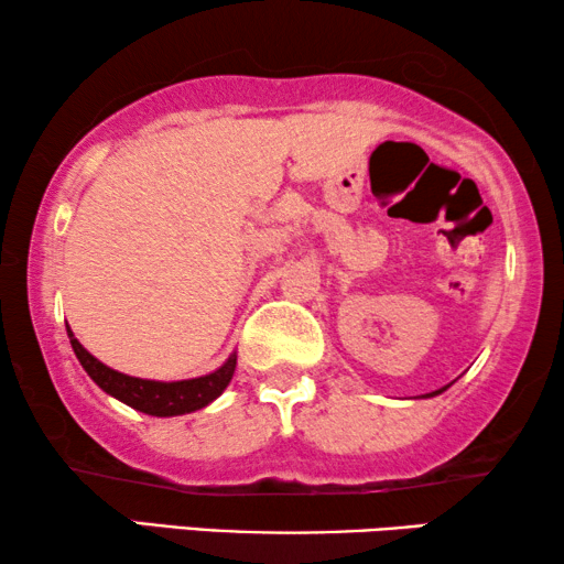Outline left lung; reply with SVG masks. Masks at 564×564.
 Listing matches in <instances>:
<instances>
[{"label": "left lung", "mask_w": 564, "mask_h": 564, "mask_svg": "<svg viewBox=\"0 0 564 564\" xmlns=\"http://www.w3.org/2000/svg\"><path fill=\"white\" fill-rule=\"evenodd\" d=\"M438 392H444V388H442V390H436V392H429L426 398H434V395H438Z\"/></svg>", "instance_id": "left-lung-1"}]
</instances>
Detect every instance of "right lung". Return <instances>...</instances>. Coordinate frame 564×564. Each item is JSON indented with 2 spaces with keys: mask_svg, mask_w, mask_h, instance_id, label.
I'll return each mask as SVG.
<instances>
[{
  "mask_svg": "<svg viewBox=\"0 0 564 564\" xmlns=\"http://www.w3.org/2000/svg\"><path fill=\"white\" fill-rule=\"evenodd\" d=\"M68 341L91 380L102 388L107 395H112L120 403H126L135 411L159 415V419H169V415H184L195 413L199 408L210 405L215 398L223 395L228 382L234 380L236 372V351L223 361V365L210 375L192 377V380H176V382H161V380H143V377L122 375L118 369L107 367L97 357L84 349L74 330L66 326Z\"/></svg>",
  "mask_w": 564,
  "mask_h": 564,
  "instance_id": "obj_1",
  "label": "right lung"
}]
</instances>
